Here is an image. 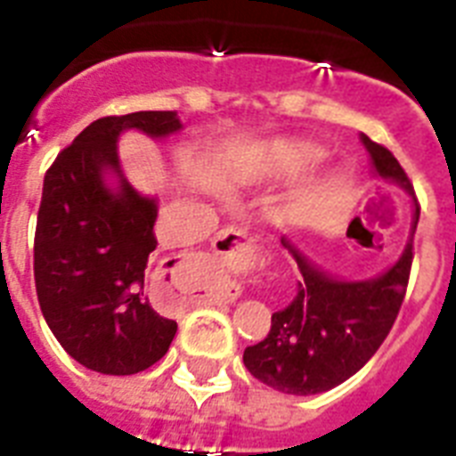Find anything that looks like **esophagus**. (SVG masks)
Returning a JSON list of instances; mask_svg holds the SVG:
<instances>
[{
	"label": "esophagus",
	"mask_w": 456,
	"mask_h": 456,
	"mask_svg": "<svg viewBox=\"0 0 456 456\" xmlns=\"http://www.w3.org/2000/svg\"><path fill=\"white\" fill-rule=\"evenodd\" d=\"M213 253L224 267L239 270V267H246L250 263V253L253 250H250L248 239L241 232H236L234 227H227L217 232V236L213 239ZM236 293H239V289H232L227 293L229 300H234Z\"/></svg>",
	"instance_id": "34e87169"
}]
</instances>
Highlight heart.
I'll return each mask as SVG.
<instances>
[{"instance_id": "heart-1", "label": "heart", "mask_w": 456, "mask_h": 456, "mask_svg": "<svg viewBox=\"0 0 456 456\" xmlns=\"http://www.w3.org/2000/svg\"><path fill=\"white\" fill-rule=\"evenodd\" d=\"M314 158H317V153L312 151V149H305V146L277 144L267 151L270 165H274L279 170H298L303 165L312 163Z\"/></svg>"}]
</instances>
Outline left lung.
<instances>
[{"instance_id": "left-lung-1", "label": "left lung", "mask_w": 456, "mask_h": 456, "mask_svg": "<svg viewBox=\"0 0 456 456\" xmlns=\"http://www.w3.org/2000/svg\"><path fill=\"white\" fill-rule=\"evenodd\" d=\"M379 177L390 179L411 193L414 189L397 158L362 134ZM419 203L414 199V222L410 241L388 272L367 281H343L319 270L291 241V250L303 281L284 310L272 314V329L260 343L243 350V364L257 381L286 395H317L347 381L381 347L403 307L411 260Z\"/></svg>"}]
</instances>
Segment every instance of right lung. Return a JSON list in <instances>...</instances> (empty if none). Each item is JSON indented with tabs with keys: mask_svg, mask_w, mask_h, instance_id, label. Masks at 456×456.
<instances>
[{
	"mask_svg": "<svg viewBox=\"0 0 456 456\" xmlns=\"http://www.w3.org/2000/svg\"><path fill=\"white\" fill-rule=\"evenodd\" d=\"M125 130L158 139L182 123L175 110L94 120L46 170L35 229V289L46 324L73 360L109 376L149 369L177 333V322L160 317L144 293L158 206L120 172ZM106 174L118 177L116 190Z\"/></svg>",
	"mask_w": 456,
	"mask_h": 456,
	"instance_id": "obj_1",
	"label": "right lung"
}]
</instances>
